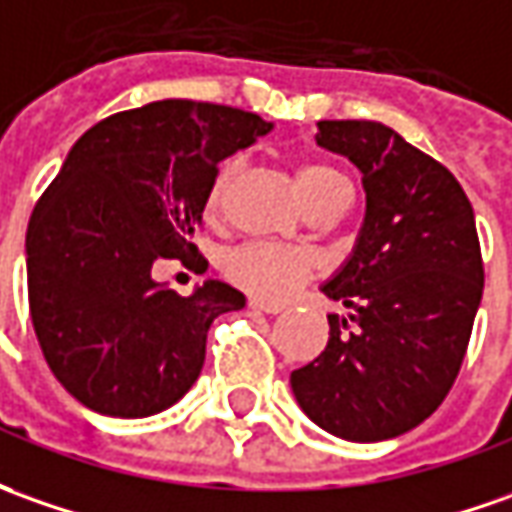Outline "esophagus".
Returning a JSON list of instances; mask_svg holds the SVG:
<instances>
[{
  "label": "esophagus",
  "mask_w": 512,
  "mask_h": 512,
  "mask_svg": "<svg viewBox=\"0 0 512 512\" xmlns=\"http://www.w3.org/2000/svg\"><path fill=\"white\" fill-rule=\"evenodd\" d=\"M249 308H252V311H260V314H280V311H283V305L263 300H249Z\"/></svg>",
  "instance_id": "1"
}]
</instances>
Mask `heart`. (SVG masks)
Returning <instances> with one entry per match:
<instances>
[{
	"label": "heart",
	"mask_w": 512,
	"mask_h": 512,
	"mask_svg": "<svg viewBox=\"0 0 512 512\" xmlns=\"http://www.w3.org/2000/svg\"><path fill=\"white\" fill-rule=\"evenodd\" d=\"M232 173H235L232 159L218 168L210 184V193H207V210H218ZM297 184H300L302 198L308 207H314L325 198L350 193L347 179L328 162L302 165L297 170ZM224 271L232 283H238L260 300H285L311 277V257L300 249H294V246H283V243L249 241L224 257Z\"/></svg>",
	"instance_id": "b5f03b06"
}]
</instances>
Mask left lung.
<instances>
[{"instance_id":"obj_1","label":"left lung","mask_w":512,"mask_h":512,"mask_svg":"<svg viewBox=\"0 0 512 512\" xmlns=\"http://www.w3.org/2000/svg\"><path fill=\"white\" fill-rule=\"evenodd\" d=\"M316 145L361 170L367 212L353 255L322 285L350 314L328 316V347L291 389L319 429L378 443L420 426L460 373L485 285L474 207L451 170L389 125L322 120Z\"/></svg>"}]
</instances>
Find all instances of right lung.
<instances>
[{"instance_id": "add662e5", "label": "right lung", "mask_w": 512, "mask_h": 512, "mask_svg": "<svg viewBox=\"0 0 512 512\" xmlns=\"http://www.w3.org/2000/svg\"><path fill=\"white\" fill-rule=\"evenodd\" d=\"M269 131L252 111L156 100L72 145L30 215L27 297L41 353L75 401L148 417L196 384L212 319L246 297L221 280L182 297L151 271L207 263L193 235L218 162Z\"/></svg>"}]
</instances>
